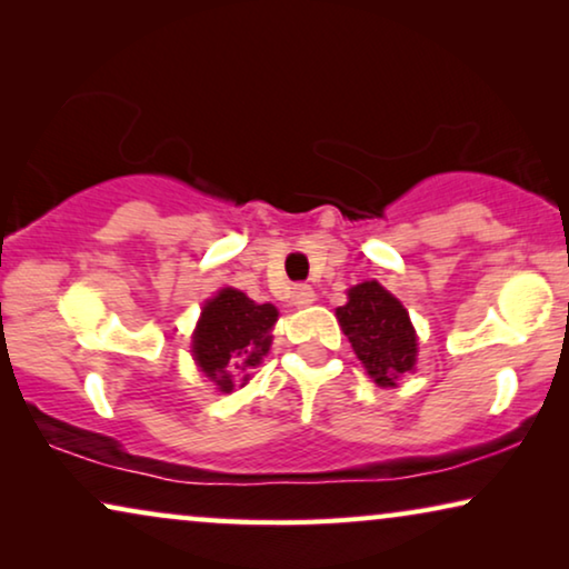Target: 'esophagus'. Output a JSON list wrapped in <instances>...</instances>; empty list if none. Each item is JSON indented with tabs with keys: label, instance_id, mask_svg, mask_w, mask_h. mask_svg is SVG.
<instances>
[{
	"label": "esophagus",
	"instance_id": "esophagus-1",
	"mask_svg": "<svg viewBox=\"0 0 569 569\" xmlns=\"http://www.w3.org/2000/svg\"><path fill=\"white\" fill-rule=\"evenodd\" d=\"M292 302L298 308H308V306H313L316 302V292H313V287L310 284H298L295 287V292H292Z\"/></svg>",
	"mask_w": 569,
	"mask_h": 569
}]
</instances>
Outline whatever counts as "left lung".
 Returning <instances> with one entry per match:
<instances>
[{"mask_svg":"<svg viewBox=\"0 0 569 569\" xmlns=\"http://www.w3.org/2000/svg\"><path fill=\"white\" fill-rule=\"evenodd\" d=\"M341 331L355 355L378 386H396L401 372L417 362V333L407 308L378 282H362L349 290L347 306L337 308Z\"/></svg>","mask_w":569,"mask_h":569,"instance_id":"obj_1","label":"left lung"}]
</instances>
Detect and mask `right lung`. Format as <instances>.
<instances>
[{
    "instance_id": "add662e5",
    "label": "right lung",
    "mask_w": 569,
    "mask_h": 569,
    "mask_svg": "<svg viewBox=\"0 0 569 569\" xmlns=\"http://www.w3.org/2000/svg\"><path fill=\"white\" fill-rule=\"evenodd\" d=\"M277 316V308L269 302L256 306L240 290L224 287L201 310L193 331V360L220 391H232L236 380H248V372L269 352V331Z\"/></svg>"
}]
</instances>
